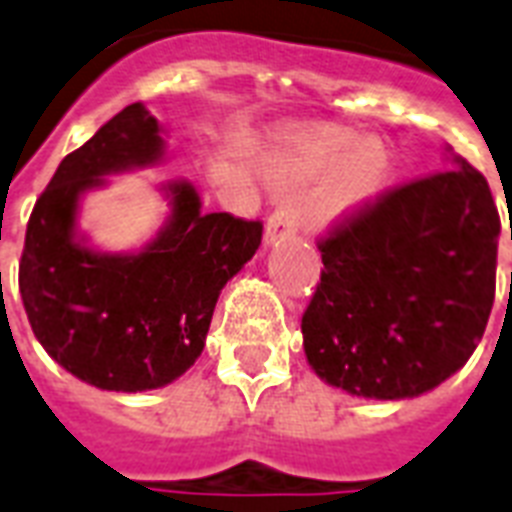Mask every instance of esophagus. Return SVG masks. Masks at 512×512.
Segmentation results:
<instances>
[{"label": "esophagus", "instance_id": "obj_1", "mask_svg": "<svg viewBox=\"0 0 512 512\" xmlns=\"http://www.w3.org/2000/svg\"><path fill=\"white\" fill-rule=\"evenodd\" d=\"M296 229V211H293V202H283V205H277L275 213L269 216L267 221V245L277 243V240H283Z\"/></svg>", "mask_w": 512, "mask_h": 512}]
</instances>
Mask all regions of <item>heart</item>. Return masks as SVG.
Returning <instances> with one entry per match:
<instances>
[{
	"instance_id": "obj_1",
	"label": "heart",
	"mask_w": 512,
	"mask_h": 512,
	"mask_svg": "<svg viewBox=\"0 0 512 512\" xmlns=\"http://www.w3.org/2000/svg\"><path fill=\"white\" fill-rule=\"evenodd\" d=\"M320 181L310 200L312 219L318 224H339L374 200L390 173V152L382 141L363 138L355 130L336 125H312L288 141L275 165L280 184Z\"/></svg>"
}]
</instances>
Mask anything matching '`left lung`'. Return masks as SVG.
<instances>
[{
	"label": "left lung",
	"mask_w": 512,
	"mask_h": 512,
	"mask_svg": "<svg viewBox=\"0 0 512 512\" xmlns=\"http://www.w3.org/2000/svg\"><path fill=\"white\" fill-rule=\"evenodd\" d=\"M497 240L489 184L462 157L331 224L318 240L320 283L301 315L315 374L376 400L446 382L489 323Z\"/></svg>",
	"instance_id": "8db88e82"
}]
</instances>
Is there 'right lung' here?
<instances>
[{
	"instance_id": "1",
	"label": "right lung",
	"mask_w": 512,
	"mask_h": 512,
	"mask_svg": "<svg viewBox=\"0 0 512 512\" xmlns=\"http://www.w3.org/2000/svg\"><path fill=\"white\" fill-rule=\"evenodd\" d=\"M160 125L125 106L63 157L31 211L18 285L31 331L82 382L157 390L194 366L229 277L259 251L261 221L202 213L192 184H168L173 213L141 253H98L74 240L79 194L104 176L160 160Z\"/></svg>"
}]
</instances>
